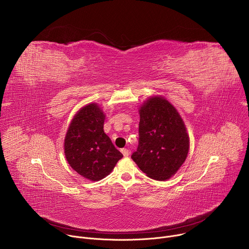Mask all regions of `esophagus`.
<instances>
[{
	"instance_id": "1",
	"label": "esophagus",
	"mask_w": 249,
	"mask_h": 249,
	"mask_svg": "<svg viewBox=\"0 0 249 249\" xmlns=\"http://www.w3.org/2000/svg\"><path fill=\"white\" fill-rule=\"evenodd\" d=\"M121 152H122V154H123V156L126 158V157H128L129 155H130V151L128 150V149H122L121 150Z\"/></svg>"
}]
</instances>
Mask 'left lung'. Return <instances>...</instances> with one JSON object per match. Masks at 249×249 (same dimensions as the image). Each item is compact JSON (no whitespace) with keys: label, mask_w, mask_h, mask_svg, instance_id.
I'll return each instance as SVG.
<instances>
[{"label":"left lung","mask_w":249,"mask_h":249,"mask_svg":"<svg viewBox=\"0 0 249 249\" xmlns=\"http://www.w3.org/2000/svg\"><path fill=\"white\" fill-rule=\"evenodd\" d=\"M139 114V146L131 158L147 176L159 181L167 180L178 171L189 152L184 121L161 95L144 101Z\"/></svg>","instance_id":"obj_1"}]
</instances>
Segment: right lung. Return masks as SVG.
Wrapping results in <instances>:
<instances>
[{
    "mask_svg": "<svg viewBox=\"0 0 249 249\" xmlns=\"http://www.w3.org/2000/svg\"><path fill=\"white\" fill-rule=\"evenodd\" d=\"M104 120L105 114L97 103L87 104L75 114L64 140L68 163L91 181L107 176L123 157L104 133Z\"/></svg>",
    "mask_w": 249,
    "mask_h": 249,
    "instance_id": "obj_1",
    "label": "right lung"
}]
</instances>
